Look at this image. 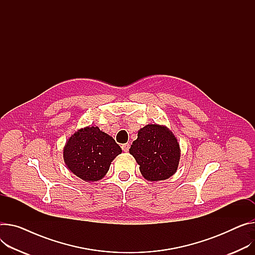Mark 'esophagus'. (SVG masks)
<instances>
[{"label":"esophagus","mask_w":255,"mask_h":255,"mask_svg":"<svg viewBox=\"0 0 255 255\" xmlns=\"http://www.w3.org/2000/svg\"><path fill=\"white\" fill-rule=\"evenodd\" d=\"M122 148H123V150L125 151V152H128V149H129V144H124L123 146H122Z\"/></svg>","instance_id":"1"}]
</instances>
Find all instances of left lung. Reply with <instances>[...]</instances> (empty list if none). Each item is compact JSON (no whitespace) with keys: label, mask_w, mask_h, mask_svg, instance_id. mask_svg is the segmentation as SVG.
<instances>
[{"label":"left lung","mask_w":255,"mask_h":255,"mask_svg":"<svg viewBox=\"0 0 255 255\" xmlns=\"http://www.w3.org/2000/svg\"><path fill=\"white\" fill-rule=\"evenodd\" d=\"M129 153L148 181L166 180L177 171L181 157L180 144L172 131L159 125H147L138 131Z\"/></svg>","instance_id":"1"}]
</instances>
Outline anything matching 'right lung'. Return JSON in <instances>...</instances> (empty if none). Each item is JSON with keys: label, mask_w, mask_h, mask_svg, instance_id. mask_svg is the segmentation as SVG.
Here are the masks:
<instances>
[{"label": "right lung", "mask_w": 255, "mask_h": 255, "mask_svg": "<svg viewBox=\"0 0 255 255\" xmlns=\"http://www.w3.org/2000/svg\"><path fill=\"white\" fill-rule=\"evenodd\" d=\"M123 152L114 139L98 127H87L73 133L63 150L67 168L86 182L101 180L112 160Z\"/></svg>", "instance_id": "add662e5"}]
</instances>
